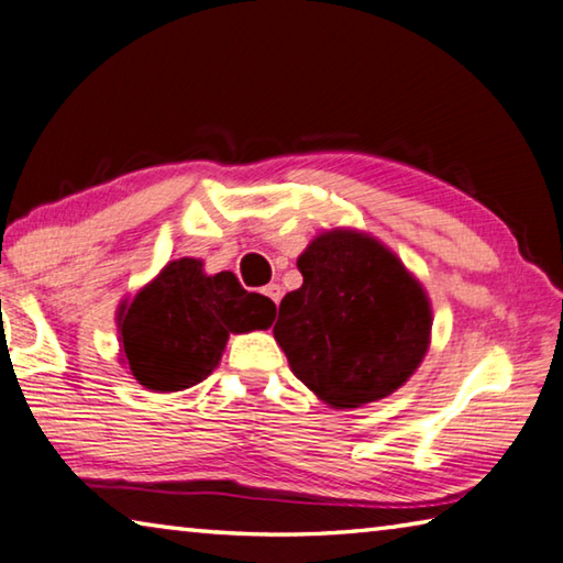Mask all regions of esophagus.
Wrapping results in <instances>:
<instances>
[{
  "instance_id": "1",
  "label": "esophagus",
  "mask_w": 563,
  "mask_h": 563,
  "mask_svg": "<svg viewBox=\"0 0 563 563\" xmlns=\"http://www.w3.org/2000/svg\"><path fill=\"white\" fill-rule=\"evenodd\" d=\"M262 294H264V297H269V301H274L276 307H279V301H282V287H279V284H266V287L262 289Z\"/></svg>"
}]
</instances>
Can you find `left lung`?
Instances as JSON below:
<instances>
[{
	"mask_svg": "<svg viewBox=\"0 0 563 563\" xmlns=\"http://www.w3.org/2000/svg\"><path fill=\"white\" fill-rule=\"evenodd\" d=\"M297 266L303 284L282 299L274 323L294 376L336 410L406 386L430 349L432 307L398 254L368 232L331 227Z\"/></svg>",
	"mask_w": 563,
	"mask_h": 563,
	"instance_id": "left-lung-1",
	"label": "left lung"
}]
</instances>
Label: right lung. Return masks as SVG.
Masks as SVG:
<instances>
[{
    "label": "right lung",
    "mask_w": 563,
    "mask_h": 563,
    "mask_svg": "<svg viewBox=\"0 0 563 563\" xmlns=\"http://www.w3.org/2000/svg\"><path fill=\"white\" fill-rule=\"evenodd\" d=\"M202 266L195 256L167 262L118 307L121 363L147 390L197 386L220 366L230 333L264 331L276 317L274 301L242 289L232 272Z\"/></svg>",
    "instance_id": "1"
}]
</instances>
